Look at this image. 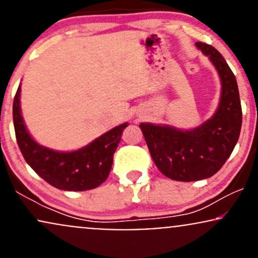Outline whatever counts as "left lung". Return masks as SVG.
I'll return each mask as SVG.
<instances>
[{
	"instance_id": "obj_1",
	"label": "left lung",
	"mask_w": 258,
	"mask_h": 258,
	"mask_svg": "<svg viewBox=\"0 0 258 258\" xmlns=\"http://www.w3.org/2000/svg\"><path fill=\"white\" fill-rule=\"evenodd\" d=\"M195 44L220 75L222 93L217 111L203 125L184 131L172 126L139 125L156 167L179 182L205 179L220 171L238 142L242 121L238 84L226 59L211 44Z\"/></svg>"
}]
</instances>
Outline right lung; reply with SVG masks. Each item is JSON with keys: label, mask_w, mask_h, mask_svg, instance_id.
I'll return each instance as SVG.
<instances>
[{"label": "right lung", "mask_w": 258, "mask_h": 258, "mask_svg": "<svg viewBox=\"0 0 258 258\" xmlns=\"http://www.w3.org/2000/svg\"><path fill=\"white\" fill-rule=\"evenodd\" d=\"M13 122L18 146L32 170L54 188L70 191L97 188L108 178L114 153L128 125L114 127L75 152L52 150L36 143L26 130L20 111V86L13 102Z\"/></svg>", "instance_id": "add662e5"}]
</instances>
